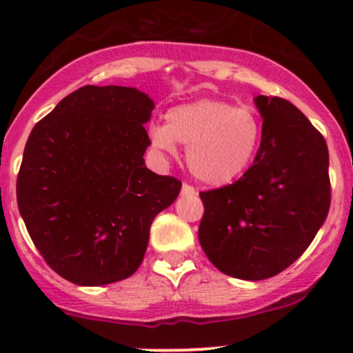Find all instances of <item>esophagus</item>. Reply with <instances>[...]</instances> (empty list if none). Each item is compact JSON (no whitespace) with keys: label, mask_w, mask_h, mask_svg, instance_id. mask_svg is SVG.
Here are the masks:
<instances>
[{"label":"esophagus","mask_w":353,"mask_h":353,"mask_svg":"<svg viewBox=\"0 0 353 353\" xmlns=\"http://www.w3.org/2000/svg\"><path fill=\"white\" fill-rule=\"evenodd\" d=\"M183 194H184V196H194V194H196V189L192 188L191 184L184 183V184H183Z\"/></svg>","instance_id":"obj_1"}]
</instances>
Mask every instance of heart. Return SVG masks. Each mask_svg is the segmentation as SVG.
<instances>
[{
  "mask_svg": "<svg viewBox=\"0 0 353 353\" xmlns=\"http://www.w3.org/2000/svg\"><path fill=\"white\" fill-rule=\"evenodd\" d=\"M261 139V123L251 108L201 99L177 105L165 114V125L150 129L159 150L176 154V142L188 145L191 172L206 184L236 179L253 161Z\"/></svg>",
  "mask_w": 353,
  "mask_h": 353,
  "instance_id": "obj_1",
  "label": "heart"
}]
</instances>
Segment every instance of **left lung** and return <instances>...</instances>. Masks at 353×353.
Segmentation results:
<instances>
[{
	"mask_svg": "<svg viewBox=\"0 0 353 353\" xmlns=\"http://www.w3.org/2000/svg\"><path fill=\"white\" fill-rule=\"evenodd\" d=\"M261 144L233 184L199 192V243L219 271L265 280L295 263L330 209L323 135L288 100L258 95Z\"/></svg>",
	"mask_w": 353,
	"mask_h": 353,
	"instance_id": "1",
	"label": "left lung"
}]
</instances>
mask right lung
I'll use <instances>...</instances> for the list:
<instances>
[{"label":"right lung","mask_w":353,"mask_h":353,"mask_svg":"<svg viewBox=\"0 0 353 353\" xmlns=\"http://www.w3.org/2000/svg\"><path fill=\"white\" fill-rule=\"evenodd\" d=\"M154 102L132 87L85 85L33 127L17 179L18 209L53 271L82 286L132 276L150 224L181 191L145 168Z\"/></svg>","instance_id":"obj_1"}]
</instances>
